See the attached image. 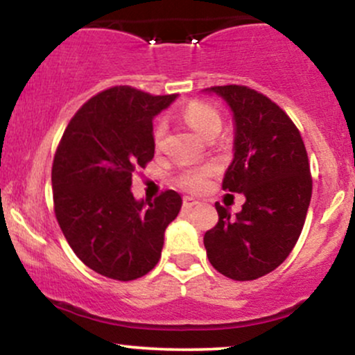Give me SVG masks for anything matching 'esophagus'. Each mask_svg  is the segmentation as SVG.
I'll return each instance as SVG.
<instances>
[{"instance_id":"1","label":"esophagus","mask_w":355,"mask_h":355,"mask_svg":"<svg viewBox=\"0 0 355 355\" xmlns=\"http://www.w3.org/2000/svg\"><path fill=\"white\" fill-rule=\"evenodd\" d=\"M195 205H198L197 198L183 197V207H185V209H191V207H195Z\"/></svg>"}]
</instances>
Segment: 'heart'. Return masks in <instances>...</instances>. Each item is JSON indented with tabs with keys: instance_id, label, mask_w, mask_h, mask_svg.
I'll use <instances>...</instances> for the list:
<instances>
[{
	"instance_id": "heart-1",
	"label": "heart",
	"mask_w": 355,
	"mask_h": 355,
	"mask_svg": "<svg viewBox=\"0 0 355 355\" xmlns=\"http://www.w3.org/2000/svg\"><path fill=\"white\" fill-rule=\"evenodd\" d=\"M182 116L183 120H185L187 123H189L191 128L198 133V135L205 138V140L222 130V116H220V113L211 107V105L203 103V101H191V103H189L185 108H183ZM165 128H166L165 121L162 120L155 125L153 140L157 146H160L162 140H164ZM211 172H214L211 166L189 168L180 173V177H178V183H180L183 189L198 191L207 185V180H209Z\"/></svg>"
}]
</instances>
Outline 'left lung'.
Instances as JSON below:
<instances>
[{
	"mask_svg": "<svg viewBox=\"0 0 355 355\" xmlns=\"http://www.w3.org/2000/svg\"><path fill=\"white\" fill-rule=\"evenodd\" d=\"M234 115V160L222 189L243 193L239 214L215 203L218 223L203 237L215 270L254 280L287 259L312 197L307 152L297 126L272 100L247 87H211Z\"/></svg>",
	"mask_w": 355,
	"mask_h": 355,
	"instance_id": "1",
	"label": "left lung"
}]
</instances>
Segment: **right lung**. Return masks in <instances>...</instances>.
I'll use <instances>...</instances> for the list:
<instances>
[{"label": "right lung", "instance_id": "1", "mask_svg": "<svg viewBox=\"0 0 355 355\" xmlns=\"http://www.w3.org/2000/svg\"><path fill=\"white\" fill-rule=\"evenodd\" d=\"M177 95L113 87L71 118L51 170L55 215L76 257L108 279L135 280L160 260L166 227L182 197L166 190L137 200L132 173L155 155L153 118Z\"/></svg>", "mask_w": 355, "mask_h": 355}]
</instances>
